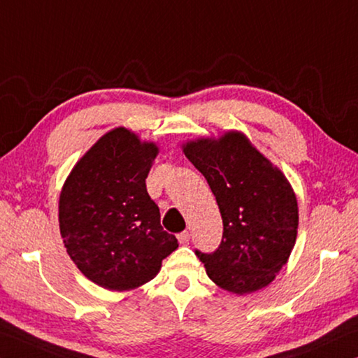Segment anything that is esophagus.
I'll return each instance as SVG.
<instances>
[{
	"mask_svg": "<svg viewBox=\"0 0 358 358\" xmlns=\"http://www.w3.org/2000/svg\"><path fill=\"white\" fill-rule=\"evenodd\" d=\"M189 238H191V235H189V232H187V230H185V232L178 234V241H180L181 245L189 243Z\"/></svg>",
	"mask_w": 358,
	"mask_h": 358,
	"instance_id": "obj_1",
	"label": "esophagus"
}]
</instances>
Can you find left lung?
Instances as JSON below:
<instances>
[{
    "label": "left lung",
    "instance_id": "obj_1",
    "mask_svg": "<svg viewBox=\"0 0 358 358\" xmlns=\"http://www.w3.org/2000/svg\"><path fill=\"white\" fill-rule=\"evenodd\" d=\"M183 153L207 180L222 217L220 248L196 251L208 278L237 295L268 286L287 264L299 229V203L286 175L240 131L189 141Z\"/></svg>",
    "mask_w": 358,
    "mask_h": 358
}]
</instances>
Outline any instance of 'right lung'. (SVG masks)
Wrapping results in <instances>:
<instances>
[{"label":"right lung","mask_w":358,"mask_h":358,"mask_svg":"<svg viewBox=\"0 0 358 358\" xmlns=\"http://www.w3.org/2000/svg\"><path fill=\"white\" fill-rule=\"evenodd\" d=\"M157 153L155 142L120 126L77 161L62 187L58 221L66 251L101 287L142 286L178 248L145 183Z\"/></svg>","instance_id":"obj_1"}]
</instances>
